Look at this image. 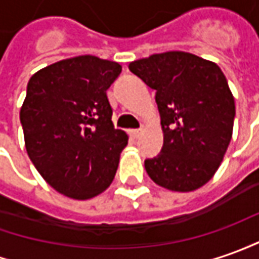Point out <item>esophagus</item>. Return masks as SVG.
Segmentation results:
<instances>
[{
    "instance_id": "34e87169",
    "label": "esophagus",
    "mask_w": 259,
    "mask_h": 259,
    "mask_svg": "<svg viewBox=\"0 0 259 259\" xmlns=\"http://www.w3.org/2000/svg\"><path fill=\"white\" fill-rule=\"evenodd\" d=\"M140 133H142V130H140V129H132V130H129V136H130V139H133V140H136L137 137L140 136Z\"/></svg>"
}]
</instances>
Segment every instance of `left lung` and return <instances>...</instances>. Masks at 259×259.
I'll return each mask as SVG.
<instances>
[{
	"label": "left lung",
	"mask_w": 259,
	"mask_h": 259,
	"mask_svg": "<svg viewBox=\"0 0 259 259\" xmlns=\"http://www.w3.org/2000/svg\"><path fill=\"white\" fill-rule=\"evenodd\" d=\"M156 91L163 147L144 160L149 177L171 191H193L217 171L233 136L235 103L217 63L171 51L130 62Z\"/></svg>",
	"instance_id": "obj_1"
}]
</instances>
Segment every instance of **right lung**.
I'll return each instance as SVG.
<instances>
[{
  "instance_id": "1",
  "label": "right lung",
  "mask_w": 259,
  "mask_h": 259,
  "mask_svg": "<svg viewBox=\"0 0 259 259\" xmlns=\"http://www.w3.org/2000/svg\"><path fill=\"white\" fill-rule=\"evenodd\" d=\"M117 62L83 55L38 70L26 86L21 124L29 159L61 194L88 200L113 181L127 135L115 129L106 91Z\"/></svg>"
}]
</instances>
